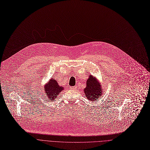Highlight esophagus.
<instances>
[{"label":"esophagus","instance_id":"1","mask_svg":"<svg viewBox=\"0 0 150 150\" xmlns=\"http://www.w3.org/2000/svg\"><path fill=\"white\" fill-rule=\"evenodd\" d=\"M70 89H72V90H75H75L76 89V88L75 87V86H73V87H71Z\"/></svg>","mask_w":150,"mask_h":150}]
</instances>
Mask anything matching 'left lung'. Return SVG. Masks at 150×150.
Segmentation results:
<instances>
[{"mask_svg":"<svg viewBox=\"0 0 150 150\" xmlns=\"http://www.w3.org/2000/svg\"><path fill=\"white\" fill-rule=\"evenodd\" d=\"M102 85L97 77L89 75L86 81V87L84 89V97L89 101H96L104 92Z\"/></svg>","mask_w":150,"mask_h":150,"instance_id":"obj_1","label":"left lung"}]
</instances>
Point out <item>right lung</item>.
Segmentation results:
<instances>
[{
    "label": "right lung",
    "mask_w": 150,
    "mask_h": 150,
    "mask_svg": "<svg viewBox=\"0 0 150 150\" xmlns=\"http://www.w3.org/2000/svg\"><path fill=\"white\" fill-rule=\"evenodd\" d=\"M44 92L43 94H45V96L50 101H54L57 98L59 93L64 90V88L60 86L57 80H54L52 77L51 79L44 86Z\"/></svg>",
    "instance_id": "1"
}]
</instances>
